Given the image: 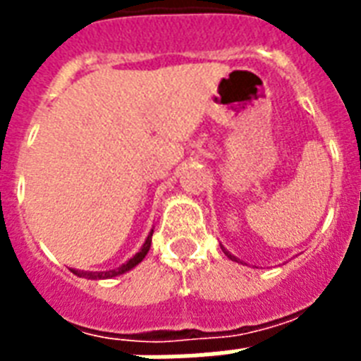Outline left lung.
Returning <instances> with one entry per match:
<instances>
[{
	"label": "left lung",
	"mask_w": 361,
	"mask_h": 361,
	"mask_svg": "<svg viewBox=\"0 0 361 361\" xmlns=\"http://www.w3.org/2000/svg\"><path fill=\"white\" fill-rule=\"evenodd\" d=\"M223 251H225V249H223ZM225 255H226V257H228V258H232V260H234V257H232V255H231V252H228V251H225Z\"/></svg>",
	"instance_id": "1"
}]
</instances>
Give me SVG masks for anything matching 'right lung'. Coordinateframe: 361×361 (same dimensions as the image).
<instances>
[{
  "mask_svg": "<svg viewBox=\"0 0 361 361\" xmlns=\"http://www.w3.org/2000/svg\"><path fill=\"white\" fill-rule=\"evenodd\" d=\"M152 234H153V232H152ZM152 234L147 236L146 243L142 245L140 251L136 252L135 257L130 258L129 262H125L123 266H120L118 269H110V271H78V269H73V271H75L76 275H80V277H86V279H110V277H116V275L125 274L127 269L135 268L136 264L144 260V257H146L147 251H149V245H152Z\"/></svg>",
  "mask_w": 361,
  "mask_h": 361,
  "instance_id": "right-lung-1",
  "label": "right lung"
}]
</instances>
